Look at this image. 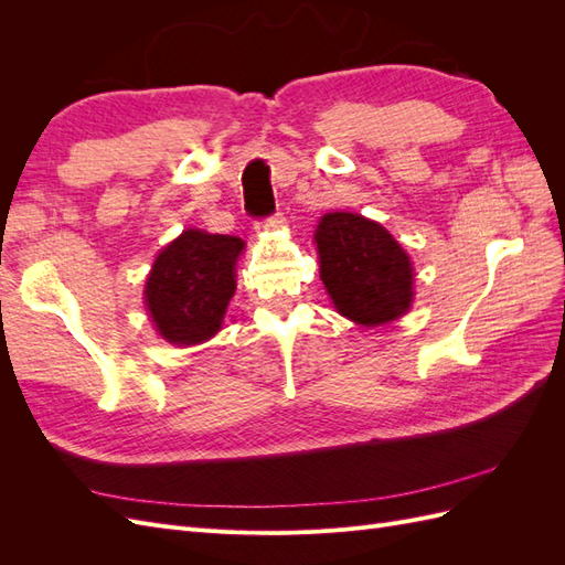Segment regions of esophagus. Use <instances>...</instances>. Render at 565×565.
I'll use <instances>...</instances> for the list:
<instances>
[{
  "label": "esophagus",
  "instance_id": "obj_1",
  "mask_svg": "<svg viewBox=\"0 0 565 565\" xmlns=\"http://www.w3.org/2000/svg\"><path fill=\"white\" fill-rule=\"evenodd\" d=\"M282 224H285L282 212H276V214H270V216H264V218L256 221V228H259V231H273V228H280Z\"/></svg>",
  "mask_w": 565,
  "mask_h": 565
}]
</instances>
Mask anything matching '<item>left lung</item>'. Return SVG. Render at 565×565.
I'll return each instance as SVG.
<instances>
[{"instance_id":"left-lung-1","label":"left lung","mask_w":565,"mask_h":565,"mask_svg":"<svg viewBox=\"0 0 565 565\" xmlns=\"http://www.w3.org/2000/svg\"><path fill=\"white\" fill-rule=\"evenodd\" d=\"M320 280L341 316L358 324L401 318L413 301V264L391 233L374 221L332 212L316 231Z\"/></svg>"}]
</instances>
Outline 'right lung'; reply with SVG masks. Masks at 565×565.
<instances>
[{
    "mask_svg": "<svg viewBox=\"0 0 565 565\" xmlns=\"http://www.w3.org/2000/svg\"><path fill=\"white\" fill-rule=\"evenodd\" d=\"M243 249L241 237L191 228L158 254L146 282V306L167 341L191 347L218 332Z\"/></svg>",
    "mask_w": 565,
    "mask_h": 565,
    "instance_id": "right-lung-1",
    "label": "right lung"
}]
</instances>
